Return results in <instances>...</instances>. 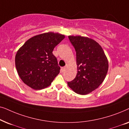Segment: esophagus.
Masks as SVG:
<instances>
[{
	"mask_svg": "<svg viewBox=\"0 0 129 129\" xmlns=\"http://www.w3.org/2000/svg\"><path fill=\"white\" fill-rule=\"evenodd\" d=\"M66 67H67V65H66V66H64V67H63V68H61V72H64L65 71V70H66Z\"/></svg>",
	"mask_w": 129,
	"mask_h": 129,
	"instance_id": "34e87169",
	"label": "esophagus"
}]
</instances>
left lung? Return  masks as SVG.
<instances>
[{
  "label": "left lung",
  "instance_id": "obj_1",
  "mask_svg": "<svg viewBox=\"0 0 129 129\" xmlns=\"http://www.w3.org/2000/svg\"><path fill=\"white\" fill-rule=\"evenodd\" d=\"M76 52L77 73L69 87L76 93L85 95L96 89L103 82L109 68L105 52L94 40L82 36H69Z\"/></svg>",
  "mask_w": 129,
  "mask_h": 129
}]
</instances>
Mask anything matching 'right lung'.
I'll list each match as a JSON object with an SVG mask.
<instances>
[{
	"label": "right lung",
	"mask_w": 129,
	"mask_h": 129,
	"mask_svg": "<svg viewBox=\"0 0 129 129\" xmlns=\"http://www.w3.org/2000/svg\"><path fill=\"white\" fill-rule=\"evenodd\" d=\"M64 38L59 33H43L29 39L19 49L16 68L24 83L35 90L50 85L60 70L52 52Z\"/></svg>",
	"instance_id": "1"
}]
</instances>
